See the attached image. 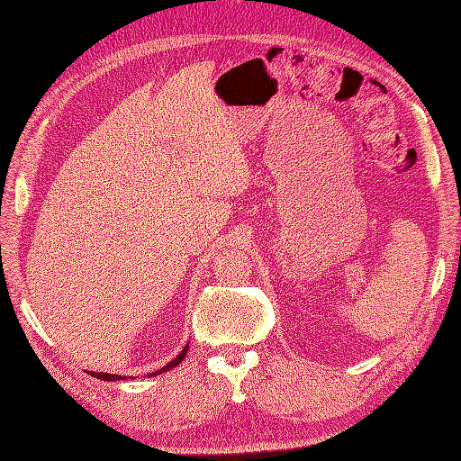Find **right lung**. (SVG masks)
Wrapping results in <instances>:
<instances>
[{"label": "right lung", "mask_w": 461, "mask_h": 461, "mask_svg": "<svg viewBox=\"0 0 461 461\" xmlns=\"http://www.w3.org/2000/svg\"><path fill=\"white\" fill-rule=\"evenodd\" d=\"M190 345V343H188ZM188 345L181 350V354H176V357H173L171 362L166 366V367H162V369H158V371H154V373H150L149 376H156V375H162V373H166V371H169L171 367H176L178 364L183 362L185 359V356H186V352H188ZM90 375L92 376H95V378H99V380H107V383H113V380H122V378H126V376H120V375H111V373H94V371H90Z\"/></svg>", "instance_id": "right-lung-1"}]
</instances>
